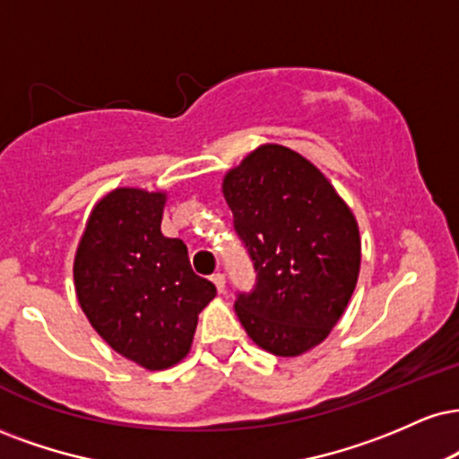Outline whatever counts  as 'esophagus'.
I'll list each match as a JSON object with an SVG mask.
<instances>
[{"label": "esophagus", "mask_w": 459, "mask_h": 459, "mask_svg": "<svg viewBox=\"0 0 459 459\" xmlns=\"http://www.w3.org/2000/svg\"><path fill=\"white\" fill-rule=\"evenodd\" d=\"M212 282L215 284V289H218V292H222L224 286H226L224 273H213V275H212Z\"/></svg>", "instance_id": "esophagus-1"}]
</instances>
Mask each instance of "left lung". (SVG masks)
<instances>
[{
  "mask_svg": "<svg viewBox=\"0 0 459 459\" xmlns=\"http://www.w3.org/2000/svg\"><path fill=\"white\" fill-rule=\"evenodd\" d=\"M222 195L258 273L237 316L263 351L299 357L327 338L357 286L355 213L310 160L275 143L230 169Z\"/></svg>",
  "mask_w": 459,
  "mask_h": 459,
  "instance_id": "8db88e82",
  "label": "left lung"
}]
</instances>
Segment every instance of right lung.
<instances>
[{
	"label": "right lung",
	"mask_w": 459,
	"mask_h": 459,
	"mask_svg": "<svg viewBox=\"0 0 459 459\" xmlns=\"http://www.w3.org/2000/svg\"><path fill=\"white\" fill-rule=\"evenodd\" d=\"M167 192L115 187L91 209L74 254V290L98 335L136 366L167 369L192 349L215 286L160 230Z\"/></svg>",
	"instance_id": "1"
}]
</instances>
